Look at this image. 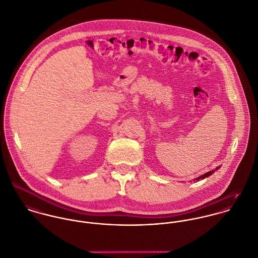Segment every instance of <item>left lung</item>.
I'll use <instances>...</instances> for the list:
<instances>
[{
	"mask_svg": "<svg viewBox=\"0 0 258 258\" xmlns=\"http://www.w3.org/2000/svg\"><path fill=\"white\" fill-rule=\"evenodd\" d=\"M219 168H217L216 170H218ZM213 173H215V171H210V172H208V173H206L205 175H202V176H200V177H198L197 179H195V181H199V180H203V179H205V178H207V177H209V176H211Z\"/></svg>",
	"mask_w": 258,
	"mask_h": 258,
	"instance_id": "8db88e82",
	"label": "left lung"
}]
</instances>
